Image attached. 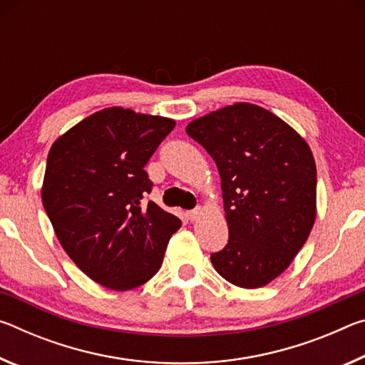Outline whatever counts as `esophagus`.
<instances>
[{
  "instance_id": "esophagus-1",
  "label": "esophagus",
  "mask_w": 365,
  "mask_h": 365,
  "mask_svg": "<svg viewBox=\"0 0 365 365\" xmlns=\"http://www.w3.org/2000/svg\"><path fill=\"white\" fill-rule=\"evenodd\" d=\"M201 214H202V207H196V209H193V211L187 212V217L190 220H197L201 217Z\"/></svg>"
}]
</instances>
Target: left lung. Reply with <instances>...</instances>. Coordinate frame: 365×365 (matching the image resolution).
<instances>
[{
  "mask_svg": "<svg viewBox=\"0 0 365 365\" xmlns=\"http://www.w3.org/2000/svg\"><path fill=\"white\" fill-rule=\"evenodd\" d=\"M187 133L222 178L228 243L211 255L220 277L261 288L288 269L317 214L316 160L307 141L270 110L235 103L191 120Z\"/></svg>",
  "mask_w": 365,
  "mask_h": 365,
  "instance_id": "1",
  "label": "left lung"
}]
</instances>
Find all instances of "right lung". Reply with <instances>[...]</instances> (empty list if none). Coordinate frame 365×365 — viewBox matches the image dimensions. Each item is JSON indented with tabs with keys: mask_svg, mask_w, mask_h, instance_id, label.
<instances>
[{
	"mask_svg": "<svg viewBox=\"0 0 365 365\" xmlns=\"http://www.w3.org/2000/svg\"><path fill=\"white\" fill-rule=\"evenodd\" d=\"M175 127L169 117L113 106L76 123L48 153L41 201L61 246L91 280L115 292L143 285L182 222L141 200L145 165Z\"/></svg>",
	"mask_w": 365,
	"mask_h": 365,
	"instance_id": "add662e5",
	"label": "right lung"
}]
</instances>
